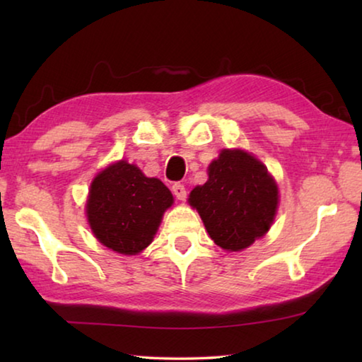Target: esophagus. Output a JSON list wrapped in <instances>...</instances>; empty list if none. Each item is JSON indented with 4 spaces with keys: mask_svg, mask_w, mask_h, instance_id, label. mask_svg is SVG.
<instances>
[{
    "mask_svg": "<svg viewBox=\"0 0 362 362\" xmlns=\"http://www.w3.org/2000/svg\"><path fill=\"white\" fill-rule=\"evenodd\" d=\"M173 193H174V196L177 199H180V201H183L187 198V189H185V187L182 185V183H174L173 185Z\"/></svg>",
    "mask_w": 362,
    "mask_h": 362,
    "instance_id": "obj_1",
    "label": "esophagus"
}]
</instances>
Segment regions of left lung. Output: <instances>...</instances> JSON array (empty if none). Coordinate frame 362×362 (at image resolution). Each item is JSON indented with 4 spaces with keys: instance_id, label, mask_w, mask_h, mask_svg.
Returning a JSON list of instances; mask_svg holds the SVG:
<instances>
[{
    "instance_id": "obj_1",
    "label": "left lung",
    "mask_w": 362,
    "mask_h": 362,
    "mask_svg": "<svg viewBox=\"0 0 362 362\" xmlns=\"http://www.w3.org/2000/svg\"><path fill=\"white\" fill-rule=\"evenodd\" d=\"M209 179L189 193L209 236L225 250H243L259 240L276 216L278 185L267 168L244 150L220 151Z\"/></svg>"
}]
</instances>
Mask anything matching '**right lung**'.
I'll return each instance as SVG.
<instances>
[{
	"label": "right lung",
	"mask_w": 362,
	"mask_h": 362,
	"mask_svg": "<svg viewBox=\"0 0 362 362\" xmlns=\"http://www.w3.org/2000/svg\"><path fill=\"white\" fill-rule=\"evenodd\" d=\"M173 203V193L161 180L145 177L127 161H118L90 183L86 214L103 246L136 255L153 241L164 211Z\"/></svg>",
	"instance_id": "1"
}]
</instances>
